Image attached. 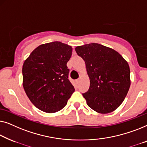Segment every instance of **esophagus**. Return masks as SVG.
Segmentation results:
<instances>
[{
	"mask_svg": "<svg viewBox=\"0 0 147 147\" xmlns=\"http://www.w3.org/2000/svg\"><path fill=\"white\" fill-rule=\"evenodd\" d=\"M79 82H80V78H78V79L76 80V82L77 84H79Z\"/></svg>",
	"mask_w": 147,
	"mask_h": 147,
	"instance_id": "obj_1",
	"label": "esophagus"
}]
</instances>
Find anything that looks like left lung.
I'll return each mask as SVG.
<instances>
[{"mask_svg":"<svg viewBox=\"0 0 147 147\" xmlns=\"http://www.w3.org/2000/svg\"><path fill=\"white\" fill-rule=\"evenodd\" d=\"M75 51L85 62L90 78V87L82 94L86 104L102 114L114 111L131 85L127 62L117 51L98 43L76 47Z\"/></svg>","mask_w":147,"mask_h":147,"instance_id":"obj_1","label":"left lung"}]
</instances>
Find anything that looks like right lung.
Instances as JSON below:
<instances>
[{"mask_svg":"<svg viewBox=\"0 0 147 147\" xmlns=\"http://www.w3.org/2000/svg\"><path fill=\"white\" fill-rule=\"evenodd\" d=\"M72 51L71 46L55 41L38 46L24 61V89L40 111L53 113L61 110L74 92L67 66Z\"/></svg>","mask_w":147,"mask_h":147,"instance_id":"1","label":"right lung"}]
</instances>
